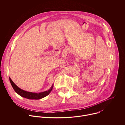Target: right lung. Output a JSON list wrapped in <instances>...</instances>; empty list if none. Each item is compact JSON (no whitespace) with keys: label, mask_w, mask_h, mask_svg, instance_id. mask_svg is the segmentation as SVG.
I'll return each mask as SVG.
<instances>
[{"label":"right lung","mask_w":125,"mask_h":125,"mask_svg":"<svg viewBox=\"0 0 125 125\" xmlns=\"http://www.w3.org/2000/svg\"><path fill=\"white\" fill-rule=\"evenodd\" d=\"M10 82L11 83V84L15 90V91L20 96L23 97L24 98H26L28 99H39L41 98H42L47 95H48L50 92L52 91V89L53 88V84L52 85L51 88L49 90L41 92V93H32L30 92H27L26 91H24L23 90H21L20 88H19L11 80V79L9 77Z\"/></svg>","instance_id":"right-lung-1"}]
</instances>
